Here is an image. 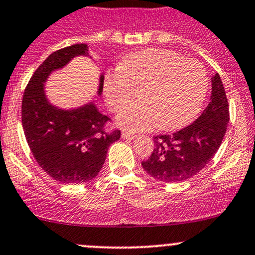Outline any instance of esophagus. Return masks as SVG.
Here are the masks:
<instances>
[{
  "label": "esophagus",
  "instance_id": "esophagus-1",
  "mask_svg": "<svg viewBox=\"0 0 255 255\" xmlns=\"http://www.w3.org/2000/svg\"><path fill=\"white\" fill-rule=\"evenodd\" d=\"M122 138L127 139V140H132V139L135 138V134H134V133H132V132H127V130H123Z\"/></svg>",
  "mask_w": 255,
  "mask_h": 255
}]
</instances>
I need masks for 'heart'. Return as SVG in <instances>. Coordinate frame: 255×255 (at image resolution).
<instances>
[{"label":"heart","mask_w":255,"mask_h":255,"mask_svg":"<svg viewBox=\"0 0 255 255\" xmlns=\"http://www.w3.org/2000/svg\"><path fill=\"white\" fill-rule=\"evenodd\" d=\"M106 103L119 112L139 101L119 116V123L129 130L157 127L173 130L194 119L208 92V76L203 64L178 52L149 49L128 56L120 71L106 74Z\"/></svg>","instance_id":"1"}]
</instances>
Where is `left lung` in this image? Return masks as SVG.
<instances>
[{
	"label": "left lung",
	"instance_id": "obj_1",
	"mask_svg": "<svg viewBox=\"0 0 255 255\" xmlns=\"http://www.w3.org/2000/svg\"><path fill=\"white\" fill-rule=\"evenodd\" d=\"M211 85L210 103L192 125L173 134L154 136V150L141 166L157 181L175 183L192 178L221 145L230 121V106L218 73Z\"/></svg>",
	"mask_w": 255,
	"mask_h": 255
}]
</instances>
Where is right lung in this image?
Wrapping results in <instances>:
<instances>
[{
  "instance_id": "obj_1",
  "label": "right lung",
  "mask_w": 255,
  "mask_h": 255,
  "mask_svg": "<svg viewBox=\"0 0 255 255\" xmlns=\"http://www.w3.org/2000/svg\"><path fill=\"white\" fill-rule=\"evenodd\" d=\"M88 56L87 44H76L52 52L29 80L21 101V123L33 156L40 167L61 183H83L95 178L105 162L107 150L119 140L121 130L107 132L111 119L93 103L74 110L50 105L44 83L52 71L73 57ZM100 77L99 94L103 92Z\"/></svg>"
}]
</instances>
